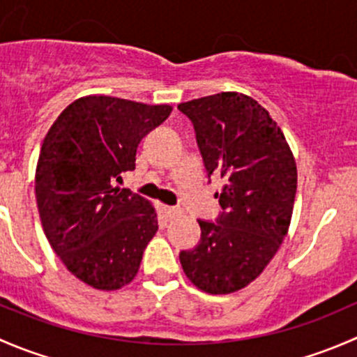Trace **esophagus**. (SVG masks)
Here are the masks:
<instances>
[{"mask_svg":"<svg viewBox=\"0 0 357 357\" xmlns=\"http://www.w3.org/2000/svg\"><path fill=\"white\" fill-rule=\"evenodd\" d=\"M164 212H165V215H167V218L171 219V218H176V215L181 214V208H179V207H171V205H165Z\"/></svg>","mask_w":357,"mask_h":357,"instance_id":"esophagus-1","label":"esophagus"}]
</instances>
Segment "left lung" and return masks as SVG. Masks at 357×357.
<instances>
[{
  "label": "left lung",
  "instance_id": "left-lung-1",
  "mask_svg": "<svg viewBox=\"0 0 357 357\" xmlns=\"http://www.w3.org/2000/svg\"><path fill=\"white\" fill-rule=\"evenodd\" d=\"M195 128L207 176H221L222 212L202 221L199 245L179 252L190 282L231 294L254 282L289 231L297 165L282 129L254 98L228 91L178 105Z\"/></svg>",
  "mask_w": 357,
  "mask_h": 357
}]
</instances>
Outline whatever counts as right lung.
I'll return each mask as SVG.
<instances>
[{"mask_svg": "<svg viewBox=\"0 0 357 357\" xmlns=\"http://www.w3.org/2000/svg\"><path fill=\"white\" fill-rule=\"evenodd\" d=\"M114 96H82L50 128L38 167L36 200L43 229L75 278L98 290L132 282L158 229L153 205L119 188L136 167L139 142L171 114Z\"/></svg>", "mask_w": 357, "mask_h": 357, "instance_id": "1", "label": "right lung"}]
</instances>
